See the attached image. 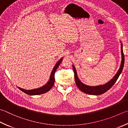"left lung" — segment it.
<instances>
[{"mask_svg": "<svg viewBox=\"0 0 128 128\" xmlns=\"http://www.w3.org/2000/svg\"><path fill=\"white\" fill-rule=\"evenodd\" d=\"M121 43V54H122V61L121 64H120V66L119 69L118 70L116 74L113 77V78L110 80L109 81H108L107 83H106L104 85H100L98 86H89L87 85L86 84H84L82 82L80 81V80L78 78V74H77V71L74 65H72L73 67V70L74 71V80H75V82L78 88L81 91L85 92L86 94H90V95H101L106 92L108 90L112 88V87L114 85V84L116 82V80H118L120 74H121L122 72V71L124 67V55L123 53V50H122V42L120 41Z\"/></svg>", "mask_w": 128, "mask_h": 128, "instance_id": "left-lung-1", "label": "left lung"}]
</instances>
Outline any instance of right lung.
Listing matches in <instances>:
<instances>
[{
  "mask_svg": "<svg viewBox=\"0 0 128 128\" xmlns=\"http://www.w3.org/2000/svg\"><path fill=\"white\" fill-rule=\"evenodd\" d=\"M62 60H63V57H62L61 59H60L58 60V61L56 63V64H55V66H54V68H53L51 73H50L48 81L43 86L40 87V88H37L32 89V90H26V89L20 88V87H18V88H19V90H20L21 91H22L23 92L30 95H40V94H43L48 92V91L51 89V88L54 85V73L55 72H56L57 68L58 67L60 64L61 63Z\"/></svg>",
  "mask_w": 128,
  "mask_h": 128,
  "instance_id": "add662e5",
  "label": "right lung"
}]
</instances>
